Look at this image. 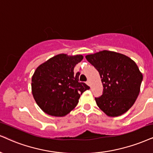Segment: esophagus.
I'll list each match as a JSON object with an SVG mask.
<instances>
[{"mask_svg":"<svg viewBox=\"0 0 153 153\" xmlns=\"http://www.w3.org/2000/svg\"><path fill=\"white\" fill-rule=\"evenodd\" d=\"M86 84H87V85H88V86H90V82H89V81H87V82H86Z\"/></svg>","mask_w":153,"mask_h":153,"instance_id":"34e87169","label":"esophagus"}]
</instances>
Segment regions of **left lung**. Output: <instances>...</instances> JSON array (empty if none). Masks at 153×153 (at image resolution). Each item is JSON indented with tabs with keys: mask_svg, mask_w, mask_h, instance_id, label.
<instances>
[{
	"mask_svg": "<svg viewBox=\"0 0 153 153\" xmlns=\"http://www.w3.org/2000/svg\"><path fill=\"white\" fill-rule=\"evenodd\" d=\"M99 71L103 94L96 102L107 116L123 114L134 104L140 93L143 74L135 62L118 52L103 50L86 56Z\"/></svg>",
	"mask_w": 153,
	"mask_h": 153,
	"instance_id": "8db88e82",
	"label": "left lung"
}]
</instances>
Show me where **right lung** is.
Returning a JSON list of instances; mask_svg holds the SVG:
<instances>
[{
	"label": "right lung",
	"mask_w": 153,
	"mask_h": 153,
	"mask_svg": "<svg viewBox=\"0 0 153 153\" xmlns=\"http://www.w3.org/2000/svg\"><path fill=\"white\" fill-rule=\"evenodd\" d=\"M83 56L59 54L50 58L35 71L32 93L37 104L47 114L62 117L76 107L81 94L90 87L79 82V73L74 69Z\"/></svg>",
	"instance_id": "obj_1"
}]
</instances>
